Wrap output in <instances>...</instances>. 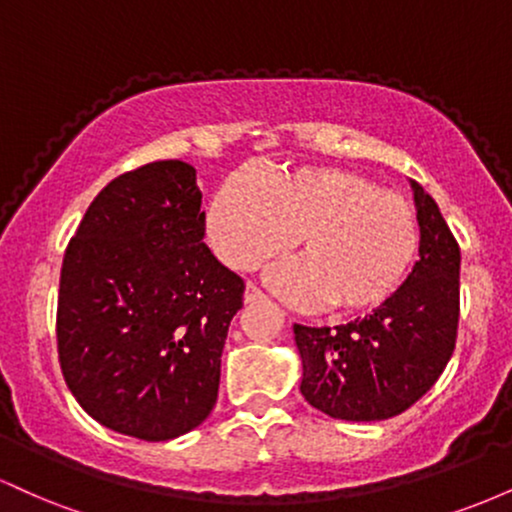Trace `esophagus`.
<instances>
[{
    "instance_id": "esophagus-1",
    "label": "esophagus",
    "mask_w": 512,
    "mask_h": 512,
    "mask_svg": "<svg viewBox=\"0 0 512 512\" xmlns=\"http://www.w3.org/2000/svg\"><path fill=\"white\" fill-rule=\"evenodd\" d=\"M245 303H260V301H264V293L257 289V286H252V284H248V289H245Z\"/></svg>"
}]
</instances>
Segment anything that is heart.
Masks as SVG:
<instances>
[{
  "label": "heart",
  "mask_w": 512,
  "mask_h": 512,
  "mask_svg": "<svg viewBox=\"0 0 512 512\" xmlns=\"http://www.w3.org/2000/svg\"><path fill=\"white\" fill-rule=\"evenodd\" d=\"M211 248L233 269H257L296 240L303 257L274 267L269 286L284 301L339 313L383 305L419 252L411 204L342 168L281 170L262 182L231 175L207 214Z\"/></svg>",
  "instance_id": "heart-1"
}]
</instances>
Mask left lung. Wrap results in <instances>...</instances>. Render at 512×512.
<instances>
[{"instance_id": "8db88e82", "label": "left lung", "mask_w": 512, "mask_h": 512, "mask_svg": "<svg viewBox=\"0 0 512 512\" xmlns=\"http://www.w3.org/2000/svg\"><path fill=\"white\" fill-rule=\"evenodd\" d=\"M419 260L404 284L366 317L332 327L293 325L301 392L342 421H383L421 399L448 366L460 317V245L419 182L409 180Z\"/></svg>"}]
</instances>
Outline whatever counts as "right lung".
<instances>
[{"instance_id":"1","label":"right lung","mask_w":512,"mask_h":512,"mask_svg":"<svg viewBox=\"0 0 512 512\" xmlns=\"http://www.w3.org/2000/svg\"><path fill=\"white\" fill-rule=\"evenodd\" d=\"M204 228L197 170L158 161L103 187L64 252L62 375L105 428L158 443L214 409L245 284L211 255Z\"/></svg>"}]
</instances>
